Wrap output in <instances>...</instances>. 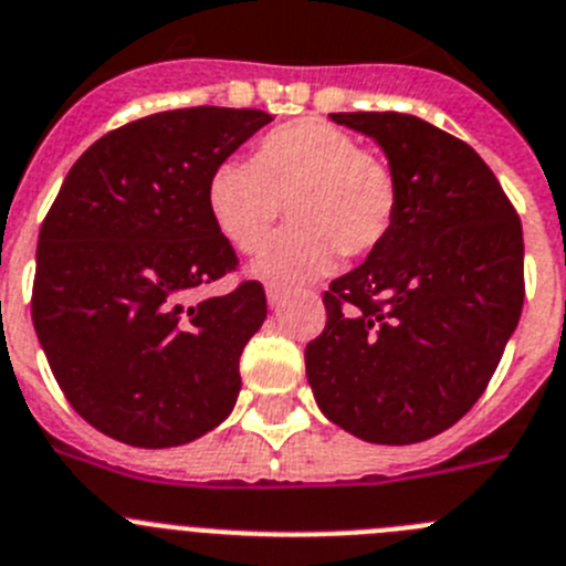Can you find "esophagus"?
<instances>
[{"label": "esophagus", "mask_w": 566, "mask_h": 566, "mask_svg": "<svg viewBox=\"0 0 566 566\" xmlns=\"http://www.w3.org/2000/svg\"><path fill=\"white\" fill-rule=\"evenodd\" d=\"M283 300H286V292H283V289H277V286L266 289L269 308H280V303H283Z\"/></svg>", "instance_id": "34e87169"}]
</instances>
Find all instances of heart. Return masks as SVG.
Returning a JSON list of instances; mask_svg holds the SVG:
<instances>
[{"label":"heart","mask_w":566,"mask_h":566,"mask_svg":"<svg viewBox=\"0 0 566 566\" xmlns=\"http://www.w3.org/2000/svg\"><path fill=\"white\" fill-rule=\"evenodd\" d=\"M280 205L294 227L272 238L249 274L292 289L345 258L370 255L390 235L398 190L390 168L350 134L317 117L277 126L252 159H227L207 179V212L238 252L266 243Z\"/></svg>","instance_id":"1"}]
</instances>
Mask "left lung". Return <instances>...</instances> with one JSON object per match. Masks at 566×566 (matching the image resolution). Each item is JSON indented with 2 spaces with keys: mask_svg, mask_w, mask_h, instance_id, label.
<instances>
[{
  "mask_svg": "<svg viewBox=\"0 0 566 566\" xmlns=\"http://www.w3.org/2000/svg\"><path fill=\"white\" fill-rule=\"evenodd\" d=\"M385 151L390 235L325 292L305 376L328 421L367 443L440 434L474 407L525 303L522 224L471 145L401 112H339Z\"/></svg>",
  "mask_w": 566,
  "mask_h": 566,
  "instance_id": "1",
  "label": "left lung"
}]
</instances>
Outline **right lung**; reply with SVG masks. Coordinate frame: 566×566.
Here are the masks:
<instances>
[{"label":"right lung","mask_w":566,"mask_h":566,"mask_svg":"<svg viewBox=\"0 0 566 566\" xmlns=\"http://www.w3.org/2000/svg\"><path fill=\"white\" fill-rule=\"evenodd\" d=\"M266 123L258 108L159 112L108 132L66 174L41 224L33 325L66 401L97 432L168 449L235 407L266 294L249 280L188 297L235 269L207 179Z\"/></svg>","instance_id":"add662e5"}]
</instances>
